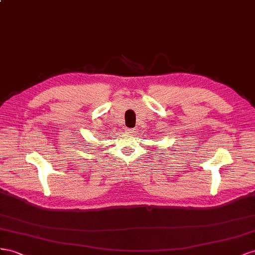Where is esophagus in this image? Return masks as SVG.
Segmentation results:
<instances>
[{
  "label": "esophagus",
  "mask_w": 255,
  "mask_h": 255,
  "mask_svg": "<svg viewBox=\"0 0 255 255\" xmlns=\"http://www.w3.org/2000/svg\"><path fill=\"white\" fill-rule=\"evenodd\" d=\"M125 132L129 133V134L134 133V129L133 128H125Z\"/></svg>",
  "instance_id": "esophagus-1"
}]
</instances>
